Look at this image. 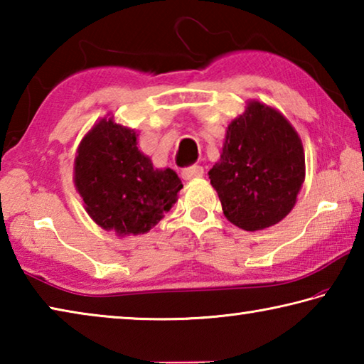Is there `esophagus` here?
I'll use <instances>...</instances> for the list:
<instances>
[{
    "label": "esophagus",
    "mask_w": 364,
    "mask_h": 364,
    "mask_svg": "<svg viewBox=\"0 0 364 364\" xmlns=\"http://www.w3.org/2000/svg\"><path fill=\"white\" fill-rule=\"evenodd\" d=\"M202 175H204V168L200 165H191V167L181 170V176L184 180H194V178H200Z\"/></svg>",
    "instance_id": "34e87169"
}]
</instances>
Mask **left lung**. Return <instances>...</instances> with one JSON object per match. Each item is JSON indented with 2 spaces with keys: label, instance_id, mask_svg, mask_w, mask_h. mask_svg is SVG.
Masks as SVG:
<instances>
[{
  "label": "left lung",
  "instance_id": "8db88e82",
  "mask_svg": "<svg viewBox=\"0 0 364 364\" xmlns=\"http://www.w3.org/2000/svg\"><path fill=\"white\" fill-rule=\"evenodd\" d=\"M208 178L232 225L264 230L295 205L305 180L304 146L278 110L252 101L228 127L220 162Z\"/></svg>",
  "mask_w": 364,
  "mask_h": 364
}]
</instances>
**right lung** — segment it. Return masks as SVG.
Masks as SVG:
<instances>
[{
	"mask_svg": "<svg viewBox=\"0 0 364 364\" xmlns=\"http://www.w3.org/2000/svg\"><path fill=\"white\" fill-rule=\"evenodd\" d=\"M75 186L104 230L141 234L170 210L183 184L171 168H154L138 151L136 133L102 119L80 143Z\"/></svg>",
	"mask_w": 364,
	"mask_h": 364,
	"instance_id": "right-lung-1",
	"label": "right lung"
}]
</instances>
